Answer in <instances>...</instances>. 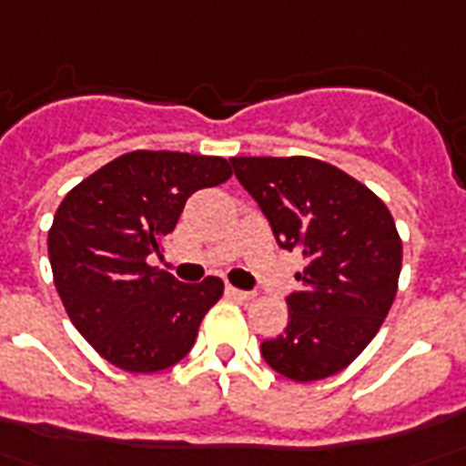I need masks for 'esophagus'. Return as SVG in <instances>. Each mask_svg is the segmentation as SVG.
<instances>
[{
  "label": "esophagus",
  "mask_w": 466,
  "mask_h": 466,
  "mask_svg": "<svg viewBox=\"0 0 466 466\" xmlns=\"http://www.w3.org/2000/svg\"><path fill=\"white\" fill-rule=\"evenodd\" d=\"M227 292H229V295H234V298H239V300H255L257 298L252 289H237V288H232V285L227 288Z\"/></svg>",
  "instance_id": "obj_1"
}]
</instances>
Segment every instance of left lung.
Returning a JSON list of instances; mask_svg holds the SVG:
<instances>
[{"label": "left lung", "instance_id": "8db88e82", "mask_svg": "<svg viewBox=\"0 0 466 466\" xmlns=\"http://www.w3.org/2000/svg\"><path fill=\"white\" fill-rule=\"evenodd\" d=\"M234 177L259 204L282 249L305 259L285 333L262 343L269 369L298 383L350 366L389 315L401 237L389 207L360 181L308 156H237Z\"/></svg>", "mask_w": 466, "mask_h": 466}]
</instances>
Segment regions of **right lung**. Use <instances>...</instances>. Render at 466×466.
Returning <instances> with one entry per match:
<instances>
[{"instance_id": "1", "label": "right lung", "mask_w": 466, "mask_h": 466, "mask_svg": "<svg viewBox=\"0 0 466 466\" xmlns=\"http://www.w3.org/2000/svg\"><path fill=\"white\" fill-rule=\"evenodd\" d=\"M232 177L222 156L131 151L67 194L55 211L47 252L73 325L108 363L156 373L187 356L224 282L184 285L151 267L187 199Z\"/></svg>"}]
</instances>
